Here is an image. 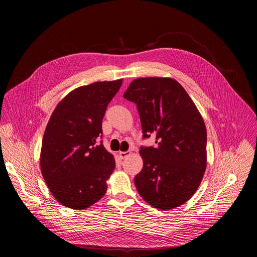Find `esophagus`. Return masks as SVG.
Listing matches in <instances>:
<instances>
[{"label":"esophagus","mask_w":257,"mask_h":257,"mask_svg":"<svg viewBox=\"0 0 257 257\" xmlns=\"http://www.w3.org/2000/svg\"><path fill=\"white\" fill-rule=\"evenodd\" d=\"M130 154H131L130 151H128V152H120V153H119V156H120V158L123 160V159L127 158Z\"/></svg>","instance_id":"34e87169"}]
</instances>
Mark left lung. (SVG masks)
<instances>
[{
    "label": "left lung",
    "mask_w": 257,
    "mask_h": 257,
    "mask_svg": "<svg viewBox=\"0 0 257 257\" xmlns=\"http://www.w3.org/2000/svg\"><path fill=\"white\" fill-rule=\"evenodd\" d=\"M136 103L143 137L156 135L155 148H141L143 168L134 178L140 196L168 210L184 204L202 181L206 128L201 114L183 86L170 77L133 80L123 95Z\"/></svg>",
    "instance_id": "8db88e82"
}]
</instances>
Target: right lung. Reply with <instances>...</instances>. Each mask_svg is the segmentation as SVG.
<instances>
[{"mask_svg":"<svg viewBox=\"0 0 257 257\" xmlns=\"http://www.w3.org/2000/svg\"><path fill=\"white\" fill-rule=\"evenodd\" d=\"M122 82H94L73 89L59 101L49 120L41 171L52 195L66 207L85 209L105 194L116 162L97 140L106 106Z\"/></svg>","mask_w":257,"mask_h":257,"instance_id":"1","label":"right lung"}]
</instances>
